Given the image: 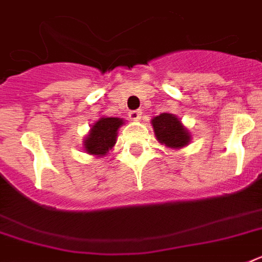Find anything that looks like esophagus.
<instances>
[{
    "instance_id": "34e87169",
    "label": "esophagus",
    "mask_w": 262,
    "mask_h": 262,
    "mask_svg": "<svg viewBox=\"0 0 262 262\" xmlns=\"http://www.w3.org/2000/svg\"><path fill=\"white\" fill-rule=\"evenodd\" d=\"M141 116L142 113L140 112V110H133V112L129 113V118H130L132 121H140L141 120Z\"/></svg>"
}]
</instances>
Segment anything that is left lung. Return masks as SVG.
<instances>
[{"instance_id": "1", "label": "left lung", "mask_w": 262, "mask_h": 262, "mask_svg": "<svg viewBox=\"0 0 262 262\" xmlns=\"http://www.w3.org/2000/svg\"><path fill=\"white\" fill-rule=\"evenodd\" d=\"M150 124L157 141L169 149H182L192 140L190 130L175 114L161 113L160 116L153 117Z\"/></svg>"}]
</instances>
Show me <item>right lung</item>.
Masks as SVG:
<instances>
[{"label":"right lung","instance_id":"1","mask_svg":"<svg viewBox=\"0 0 262 262\" xmlns=\"http://www.w3.org/2000/svg\"><path fill=\"white\" fill-rule=\"evenodd\" d=\"M125 121L118 117H103L91 125L89 135L83 140V150L91 156L105 157L116 145L118 129Z\"/></svg>","mask_w":262,"mask_h":262}]
</instances>
